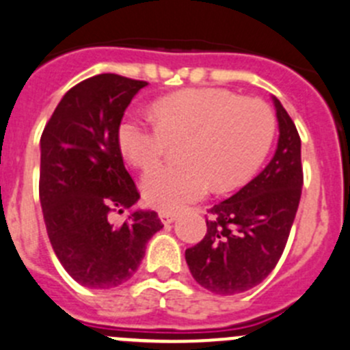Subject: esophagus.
Instances as JSON below:
<instances>
[{
    "mask_svg": "<svg viewBox=\"0 0 350 350\" xmlns=\"http://www.w3.org/2000/svg\"><path fill=\"white\" fill-rule=\"evenodd\" d=\"M175 218H177V215H175V213L159 211V219H161L165 225H168V223H173V221H175Z\"/></svg>",
    "mask_w": 350,
    "mask_h": 350,
    "instance_id": "1",
    "label": "esophagus"
}]
</instances>
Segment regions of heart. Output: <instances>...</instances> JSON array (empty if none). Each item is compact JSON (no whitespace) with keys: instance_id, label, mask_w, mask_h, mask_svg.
Here are the masks:
<instances>
[{"instance_id":"heart-1","label":"heart","mask_w":350,"mask_h":350,"mask_svg":"<svg viewBox=\"0 0 350 350\" xmlns=\"http://www.w3.org/2000/svg\"><path fill=\"white\" fill-rule=\"evenodd\" d=\"M154 120L127 113L116 131L123 158L148 170L168 142L178 146L177 166L146 173L142 198L159 211H178L215 189L225 192L256 173L275 135V116L259 99H239L219 89H194L168 96L152 106Z\"/></svg>"}]
</instances>
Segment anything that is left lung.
<instances>
[{
    "instance_id": "1",
    "label": "left lung",
    "mask_w": 350,
    "mask_h": 350,
    "mask_svg": "<svg viewBox=\"0 0 350 350\" xmlns=\"http://www.w3.org/2000/svg\"><path fill=\"white\" fill-rule=\"evenodd\" d=\"M278 142L271 161L249 184L209 209L204 239L185 251L192 277L206 291L234 295L261 284L277 266L302 191L301 137L273 96Z\"/></svg>"
}]
</instances>
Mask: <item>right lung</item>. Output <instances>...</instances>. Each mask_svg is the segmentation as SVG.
<instances>
[{
  "label": "right lung",
  "instance_id": "obj_1",
  "mask_svg": "<svg viewBox=\"0 0 350 350\" xmlns=\"http://www.w3.org/2000/svg\"><path fill=\"white\" fill-rule=\"evenodd\" d=\"M148 82L101 73L70 89L41 135L39 199L56 258L89 288H113L132 278L149 239L161 230L151 209H134L139 192L123 165L116 131ZM113 207H132L115 226Z\"/></svg>",
  "mask_w": 350,
  "mask_h": 350
}]
</instances>
